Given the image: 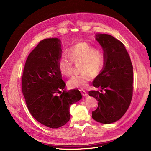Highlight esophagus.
<instances>
[{"label":"esophagus","instance_id":"34e87169","mask_svg":"<svg viewBox=\"0 0 151 151\" xmlns=\"http://www.w3.org/2000/svg\"><path fill=\"white\" fill-rule=\"evenodd\" d=\"M80 92H81V95H82L83 96L86 97V96H88V93H87L86 92V91H85L84 90H83V89H80Z\"/></svg>","mask_w":151,"mask_h":151}]
</instances>
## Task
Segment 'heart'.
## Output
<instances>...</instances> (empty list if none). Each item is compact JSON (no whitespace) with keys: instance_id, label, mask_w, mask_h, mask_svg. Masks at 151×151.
<instances>
[{"instance_id":"heart-1","label":"heart","mask_w":151,"mask_h":151,"mask_svg":"<svg viewBox=\"0 0 151 151\" xmlns=\"http://www.w3.org/2000/svg\"><path fill=\"white\" fill-rule=\"evenodd\" d=\"M68 54V56L61 55L57 62L58 68L63 75H71L73 62H81V73L71 76L68 81L70 88H86L93 76H96L101 73L106 65L105 52L86 42H79L70 46Z\"/></svg>"}]
</instances>
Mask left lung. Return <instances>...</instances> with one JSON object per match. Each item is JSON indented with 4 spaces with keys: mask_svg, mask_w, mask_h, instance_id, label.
I'll return each instance as SVG.
<instances>
[{
    "mask_svg": "<svg viewBox=\"0 0 151 151\" xmlns=\"http://www.w3.org/2000/svg\"><path fill=\"white\" fill-rule=\"evenodd\" d=\"M96 40L104 49L106 65L92 82L95 88H101L100 91L88 93L99 101L92 117L108 124L120 119L130 106L133 96V65L124 45L119 40L104 34L97 35Z\"/></svg>",
    "mask_w": 151,
    "mask_h": 151,
    "instance_id": "1",
    "label": "left lung"
}]
</instances>
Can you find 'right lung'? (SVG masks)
I'll return each instance as SVG.
<instances>
[{"label": "right lung", "mask_w": 151, "mask_h": 151, "mask_svg": "<svg viewBox=\"0 0 151 151\" xmlns=\"http://www.w3.org/2000/svg\"><path fill=\"white\" fill-rule=\"evenodd\" d=\"M61 52L58 38L40 41L28 55L21 78L22 92L30 113L51 129L67 123L70 105L82 98L78 89L64 90L66 84L57 63Z\"/></svg>", "instance_id": "1"}]
</instances>
